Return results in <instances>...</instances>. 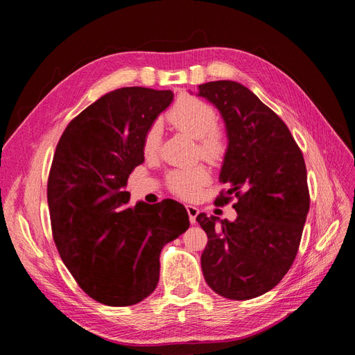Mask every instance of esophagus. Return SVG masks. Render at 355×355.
Listing matches in <instances>:
<instances>
[{
  "label": "esophagus",
  "instance_id": "obj_1",
  "mask_svg": "<svg viewBox=\"0 0 355 355\" xmlns=\"http://www.w3.org/2000/svg\"><path fill=\"white\" fill-rule=\"evenodd\" d=\"M187 211H188V216H189L191 223H196V219H197L198 213H200L198 207H196V206H191V204H188V206H187Z\"/></svg>",
  "mask_w": 355,
  "mask_h": 355
}]
</instances>
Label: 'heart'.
I'll use <instances>...</instances> for the list:
<instances>
[{
  "mask_svg": "<svg viewBox=\"0 0 355 355\" xmlns=\"http://www.w3.org/2000/svg\"><path fill=\"white\" fill-rule=\"evenodd\" d=\"M167 121L179 132L197 139L200 155L210 163H219L227 153V141L223 133L216 128L218 114L207 102L192 96H182L167 112ZM159 144L161 130L158 124H154L144 137L145 155H154ZM209 179V171L202 166L179 168L167 175V188L176 197L194 200Z\"/></svg>",
  "mask_w": 355,
  "mask_h": 355,
  "instance_id": "heart-1",
  "label": "heart"
}]
</instances>
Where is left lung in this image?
<instances>
[{
  "mask_svg": "<svg viewBox=\"0 0 355 355\" xmlns=\"http://www.w3.org/2000/svg\"><path fill=\"white\" fill-rule=\"evenodd\" d=\"M198 96L220 112L228 148L219 180L227 192L214 204L237 198V219L200 213L207 234L201 270L218 295L247 300L270 292L292 266L309 210L304 155L287 125L237 81L198 85Z\"/></svg>",
  "mask_w": 355,
  "mask_h": 355,
  "instance_id": "obj_1",
  "label": "left lung"
}]
</instances>
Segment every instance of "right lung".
Here are the masks:
<instances>
[{
  "mask_svg": "<svg viewBox=\"0 0 355 355\" xmlns=\"http://www.w3.org/2000/svg\"><path fill=\"white\" fill-rule=\"evenodd\" d=\"M173 92L123 87L68 124L49 175L53 239L75 282L98 302L130 306L151 295L163 247L189 228L173 200L128 206L124 191L144 163V137Z\"/></svg>",
  "mask_w": 355,
  "mask_h": 355,
  "instance_id": "add662e5",
  "label": "right lung"
}]
</instances>
